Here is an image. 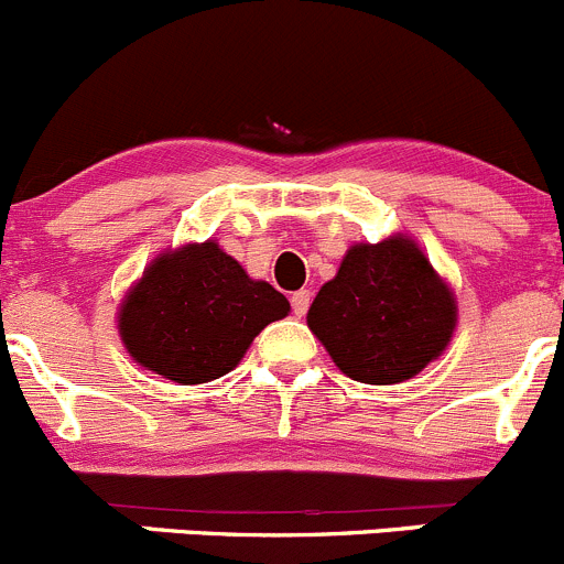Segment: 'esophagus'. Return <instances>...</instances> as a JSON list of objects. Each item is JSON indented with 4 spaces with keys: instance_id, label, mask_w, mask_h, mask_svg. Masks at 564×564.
Returning a JSON list of instances; mask_svg holds the SVG:
<instances>
[{
    "instance_id": "esophagus-1",
    "label": "esophagus",
    "mask_w": 564,
    "mask_h": 564,
    "mask_svg": "<svg viewBox=\"0 0 564 564\" xmlns=\"http://www.w3.org/2000/svg\"><path fill=\"white\" fill-rule=\"evenodd\" d=\"M310 290H295L293 295H290V304H293V315L295 317H304L306 310H310Z\"/></svg>"
}]
</instances>
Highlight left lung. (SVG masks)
Returning a JSON list of instances; mask_svg holds the SVG:
<instances>
[{
	"label": "left lung",
	"mask_w": 564,
	"mask_h": 564,
	"mask_svg": "<svg viewBox=\"0 0 564 564\" xmlns=\"http://www.w3.org/2000/svg\"><path fill=\"white\" fill-rule=\"evenodd\" d=\"M306 326L334 365L361 383H403L447 350L458 301L420 243L394 232L354 243L334 280L317 290Z\"/></svg>",
	"instance_id": "obj_1"
}]
</instances>
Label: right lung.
<instances>
[{"mask_svg": "<svg viewBox=\"0 0 564 564\" xmlns=\"http://www.w3.org/2000/svg\"><path fill=\"white\" fill-rule=\"evenodd\" d=\"M290 301L252 280L214 238L170 247L122 295L117 332L128 356L161 378L197 387L236 370L252 339Z\"/></svg>", "mask_w": 564, "mask_h": 564, "instance_id": "obj_1", "label": "right lung"}]
</instances>
